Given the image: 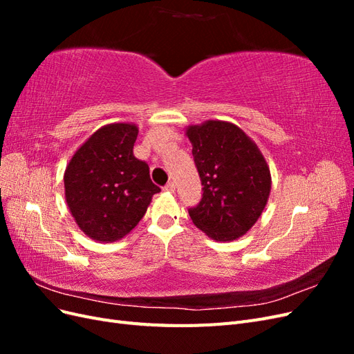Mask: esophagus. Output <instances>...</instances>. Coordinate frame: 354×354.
<instances>
[{
    "label": "esophagus",
    "instance_id": "34e87169",
    "mask_svg": "<svg viewBox=\"0 0 354 354\" xmlns=\"http://www.w3.org/2000/svg\"><path fill=\"white\" fill-rule=\"evenodd\" d=\"M164 189L167 192H171V194H174V192H176V183H174V181H169V183Z\"/></svg>",
    "mask_w": 354,
    "mask_h": 354
}]
</instances>
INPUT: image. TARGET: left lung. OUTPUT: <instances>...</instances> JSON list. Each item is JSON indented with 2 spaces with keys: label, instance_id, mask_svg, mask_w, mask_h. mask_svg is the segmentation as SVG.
Wrapping results in <instances>:
<instances>
[{
  "label": "left lung",
  "instance_id": "obj_1",
  "mask_svg": "<svg viewBox=\"0 0 354 354\" xmlns=\"http://www.w3.org/2000/svg\"><path fill=\"white\" fill-rule=\"evenodd\" d=\"M202 181V199L189 216L208 238L220 242L238 239L248 232L267 205L272 176L259 146L238 125L208 120L189 125Z\"/></svg>",
  "mask_w": 354,
  "mask_h": 354
}]
</instances>
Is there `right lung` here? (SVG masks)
Wrapping results in <instances>:
<instances>
[{
    "mask_svg": "<svg viewBox=\"0 0 354 354\" xmlns=\"http://www.w3.org/2000/svg\"><path fill=\"white\" fill-rule=\"evenodd\" d=\"M138 127L115 122L99 128L66 165L65 198L78 227L97 242H115L143 218L152 196L149 167L133 155Z\"/></svg>",
    "mask_w": 354,
    "mask_h": 354,
    "instance_id": "obj_1",
    "label": "right lung"
}]
</instances>
